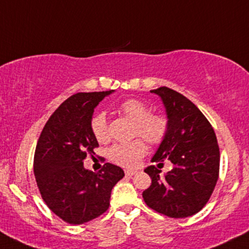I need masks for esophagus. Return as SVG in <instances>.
Returning <instances> with one entry per match:
<instances>
[{"label":"esophagus","instance_id":"34e87169","mask_svg":"<svg viewBox=\"0 0 249 249\" xmlns=\"http://www.w3.org/2000/svg\"><path fill=\"white\" fill-rule=\"evenodd\" d=\"M136 173H137L136 170H125V174H126L127 177H132Z\"/></svg>","mask_w":249,"mask_h":249}]
</instances>
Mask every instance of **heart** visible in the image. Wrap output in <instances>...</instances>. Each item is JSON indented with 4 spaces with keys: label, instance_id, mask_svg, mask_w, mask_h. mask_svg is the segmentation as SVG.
Returning <instances> with one entry per match:
<instances>
[{
    "label": "heart",
    "instance_id": "heart-1",
    "mask_svg": "<svg viewBox=\"0 0 249 249\" xmlns=\"http://www.w3.org/2000/svg\"><path fill=\"white\" fill-rule=\"evenodd\" d=\"M119 112L132 121V136H141L151 145H159L167 137L170 124L168 119L161 115H152L146 105L138 99H126L119 105ZM91 132L98 142H104L108 139L107 122L104 112H97L91 118ZM146 153V145L142 139L137 138L126 142H119L110 147L107 157L111 161L124 167L138 165Z\"/></svg>",
    "mask_w": 249,
    "mask_h": 249
}]
</instances>
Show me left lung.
<instances>
[{"instance_id":"1","label":"left lung","mask_w":249,"mask_h":249,"mask_svg":"<svg viewBox=\"0 0 249 249\" xmlns=\"http://www.w3.org/2000/svg\"><path fill=\"white\" fill-rule=\"evenodd\" d=\"M151 92L160 97L170 124L151 161L161 164L168 159L173 168L164 176L153 165L145 168L152 182L142 198L156 212L187 218L207 204L218 181V141L212 125L190 99L166 87Z\"/></svg>"}]
</instances>
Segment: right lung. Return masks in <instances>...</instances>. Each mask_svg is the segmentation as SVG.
Instances as JSON below:
<instances>
[{
	"label": "right lung",
	"mask_w": 249,
	"mask_h": 249,
	"mask_svg": "<svg viewBox=\"0 0 249 249\" xmlns=\"http://www.w3.org/2000/svg\"><path fill=\"white\" fill-rule=\"evenodd\" d=\"M115 90L72 95L51 115L39 136L34 158L37 186L47 206L65 222L82 225L107 212L111 191L124 177L107 162L99 172L84 167L98 142L91 132L95 107Z\"/></svg>",
	"instance_id": "right-lung-1"
}]
</instances>
